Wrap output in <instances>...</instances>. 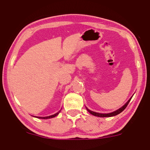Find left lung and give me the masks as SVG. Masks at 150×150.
Masks as SVG:
<instances>
[{"label": "left lung", "instance_id": "left-lung-1", "mask_svg": "<svg viewBox=\"0 0 150 150\" xmlns=\"http://www.w3.org/2000/svg\"><path fill=\"white\" fill-rule=\"evenodd\" d=\"M131 98H132V97L129 99V100H128V102L126 103V104L124 105L123 107H121V108L119 109H117V110H116V111H113V112H112V113H96V112H94V111H90V109H88L87 108V107H86V109H87V111H88V112H89L90 113H91L92 115H95V116H97V117H112V116H115V115H117V114H119V113H120L121 112H122V111H123L124 110V109H126V107H127V105H128V103H129L130 100H131Z\"/></svg>", "mask_w": 150, "mask_h": 150}]
</instances>
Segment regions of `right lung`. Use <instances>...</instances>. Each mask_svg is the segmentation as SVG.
Wrapping results in <instances>:
<instances>
[{
  "instance_id": "obj_1",
  "label": "right lung",
  "mask_w": 150,
  "mask_h": 150,
  "mask_svg": "<svg viewBox=\"0 0 150 150\" xmlns=\"http://www.w3.org/2000/svg\"><path fill=\"white\" fill-rule=\"evenodd\" d=\"M60 111H61V110H60ZM60 111H59L58 113H55L54 115H50V116H47V117H38V118H41V119H49V118H52V117H55V116H56V115H58V113L60 112Z\"/></svg>"
}]
</instances>
